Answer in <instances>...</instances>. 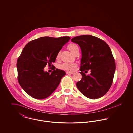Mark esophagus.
<instances>
[{"instance_id":"34e87169","label":"esophagus","mask_w":133,"mask_h":133,"mask_svg":"<svg viewBox=\"0 0 133 133\" xmlns=\"http://www.w3.org/2000/svg\"><path fill=\"white\" fill-rule=\"evenodd\" d=\"M66 73L67 74H74V73L72 72H68V71L66 72Z\"/></svg>"}]
</instances>
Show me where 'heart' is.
I'll return each instance as SVG.
<instances>
[{"instance_id": "1", "label": "heart", "mask_w": 133, "mask_h": 133, "mask_svg": "<svg viewBox=\"0 0 133 133\" xmlns=\"http://www.w3.org/2000/svg\"><path fill=\"white\" fill-rule=\"evenodd\" d=\"M67 48L72 53H73L76 48L78 47L76 44L73 43H71L68 45ZM59 56V53L57 54V58H58ZM75 66H76V64L72 63H63L59 65V68L61 69L66 70H72Z\"/></svg>"}]
</instances>
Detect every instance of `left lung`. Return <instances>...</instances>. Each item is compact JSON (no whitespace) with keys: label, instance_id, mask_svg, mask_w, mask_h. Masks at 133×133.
Wrapping results in <instances>:
<instances>
[{"label":"left lung","instance_id":"obj_1","mask_svg":"<svg viewBox=\"0 0 133 133\" xmlns=\"http://www.w3.org/2000/svg\"><path fill=\"white\" fill-rule=\"evenodd\" d=\"M71 41L79 45L82 51L80 68L82 79L76 83L77 88L88 98H101L111 87L116 69L110 47L104 40L90 35L76 36ZM90 69L91 74L86 76L83 72Z\"/></svg>","mask_w":133,"mask_h":133}]
</instances>
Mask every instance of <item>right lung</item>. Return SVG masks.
<instances>
[{
    "label": "right lung",
    "mask_w": 133,
    "mask_h": 133,
    "mask_svg": "<svg viewBox=\"0 0 133 133\" xmlns=\"http://www.w3.org/2000/svg\"><path fill=\"white\" fill-rule=\"evenodd\" d=\"M70 39L69 36L42 37L24 47L17 61V78L21 87L32 98H46L57 88L65 71L55 67L50 74L43 69L47 64L55 62L59 52Z\"/></svg>",
    "instance_id": "1"
}]
</instances>
